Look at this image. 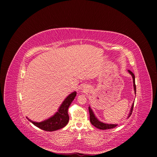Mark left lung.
Masks as SVG:
<instances>
[{
  "instance_id": "8db88e82",
  "label": "left lung",
  "mask_w": 157,
  "mask_h": 157,
  "mask_svg": "<svg viewBox=\"0 0 157 157\" xmlns=\"http://www.w3.org/2000/svg\"><path fill=\"white\" fill-rule=\"evenodd\" d=\"M128 72L131 74L132 76L133 83H134V91H135V94H136V83H135V76H134V74H133V72H131L130 70H128ZM134 104L133 103L132 105L131 110H130V112L128 117L132 114V111H133V108H134ZM88 110H89V113H90V122H91L92 124L94 126H95L96 128L101 129V130H107V129L113 128L116 127L117 126V125H115V124H106V123H102L101 121H99L97 119V118H95L92 110L91 109V108H90V107L88 108Z\"/></svg>"
}]
</instances>
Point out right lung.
I'll return each mask as SVG.
<instances>
[{
  "mask_svg": "<svg viewBox=\"0 0 157 157\" xmlns=\"http://www.w3.org/2000/svg\"><path fill=\"white\" fill-rule=\"evenodd\" d=\"M76 96V92L71 94L63 102L60 107L59 111L53 117L48 119L47 120L39 123L32 121L30 120H29L32 121L35 126L45 131L52 132L62 128L69 122V117L68 115V108Z\"/></svg>",
  "mask_w": 157,
  "mask_h": 157,
  "instance_id": "1",
  "label": "right lung"
}]
</instances>
